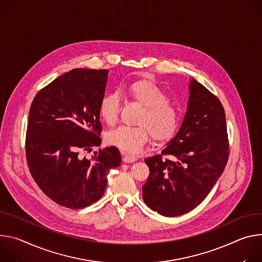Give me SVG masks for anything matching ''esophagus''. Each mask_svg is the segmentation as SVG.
Instances as JSON below:
<instances>
[{
  "label": "esophagus",
  "instance_id": "34e87169",
  "mask_svg": "<svg viewBox=\"0 0 262 262\" xmlns=\"http://www.w3.org/2000/svg\"><path fill=\"white\" fill-rule=\"evenodd\" d=\"M137 160V158L135 156L132 155H128L126 153H123V161L125 163H131V162H135Z\"/></svg>",
  "mask_w": 262,
  "mask_h": 262
}]
</instances>
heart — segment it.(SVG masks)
Here are the masks:
<instances>
[{
  "instance_id": "heart-1",
  "label": "heart",
  "mask_w": 262,
  "mask_h": 262,
  "mask_svg": "<svg viewBox=\"0 0 262 262\" xmlns=\"http://www.w3.org/2000/svg\"><path fill=\"white\" fill-rule=\"evenodd\" d=\"M129 96L144 107L137 122L138 127L121 126L107 134V140L112 146L125 153H137L149 141L150 135L164 142L175 135L180 114L178 109L167 102L166 94L151 80H137L127 86ZM102 120L112 126L119 119L120 98L118 94L105 95L100 103Z\"/></svg>"
}]
</instances>
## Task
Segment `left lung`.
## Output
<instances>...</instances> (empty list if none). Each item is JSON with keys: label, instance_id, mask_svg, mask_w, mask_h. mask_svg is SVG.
I'll return each instance as SVG.
<instances>
[{"label": "left lung", "instance_id": "1", "mask_svg": "<svg viewBox=\"0 0 262 262\" xmlns=\"http://www.w3.org/2000/svg\"><path fill=\"white\" fill-rule=\"evenodd\" d=\"M182 124L162 150L175 160L155 155L144 159L150 168L142 199L164 216L189 212L213 188L228 161L225 110L220 100L194 79L188 84Z\"/></svg>", "mask_w": 262, "mask_h": 262}]
</instances>
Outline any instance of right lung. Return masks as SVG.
<instances>
[{
    "mask_svg": "<svg viewBox=\"0 0 262 262\" xmlns=\"http://www.w3.org/2000/svg\"><path fill=\"white\" fill-rule=\"evenodd\" d=\"M107 70L75 69L55 79L35 96L26 136V155L39 188L57 204L80 209L104 193L107 175L122 162L118 148L82 151L101 144L100 103Z\"/></svg>",
    "mask_w": 262,
    "mask_h": 262,
    "instance_id": "right-lung-1",
    "label": "right lung"
}]
</instances>
